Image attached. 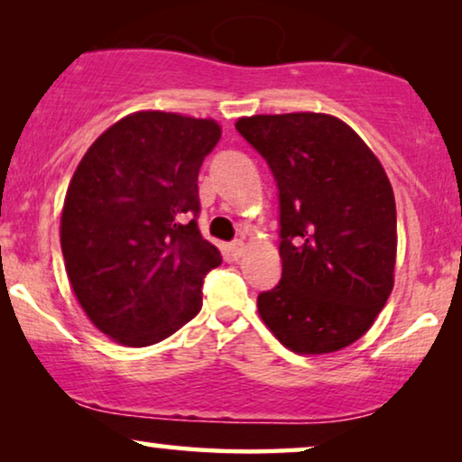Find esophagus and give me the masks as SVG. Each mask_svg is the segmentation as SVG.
<instances>
[{"instance_id":"esophagus-1","label":"esophagus","mask_w":462,"mask_h":462,"mask_svg":"<svg viewBox=\"0 0 462 462\" xmlns=\"http://www.w3.org/2000/svg\"><path fill=\"white\" fill-rule=\"evenodd\" d=\"M229 250H231V254H233V258H239L245 252V244L242 242V239H236V242H231V245H229Z\"/></svg>"}]
</instances>
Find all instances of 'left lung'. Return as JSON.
Masks as SVG:
<instances>
[{
    "instance_id": "1",
    "label": "left lung",
    "mask_w": 462,
    "mask_h": 462,
    "mask_svg": "<svg viewBox=\"0 0 462 462\" xmlns=\"http://www.w3.org/2000/svg\"><path fill=\"white\" fill-rule=\"evenodd\" d=\"M280 189L282 280L258 313L300 356L362 338L393 290L397 214L368 144L326 113L237 119Z\"/></svg>"
}]
</instances>
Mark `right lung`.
I'll list each match as a JSON object with an SVG mask.
<instances>
[{
    "instance_id": "1",
    "label": "right lung",
    "mask_w": 462,
    "mask_h": 462,
    "mask_svg": "<svg viewBox=\"0 0 462 462\" xmlns=\"http://www.w3.org/2000/svg\"><path fill=\"white\" fill-rule=\"evenodd\" d=\"M220 141L214 119L138 111L81 157L60 217V248L81 309L128 346L168 338L201 309L223 256L198 226V174Z\"/></svg>"
}]
</instances>
